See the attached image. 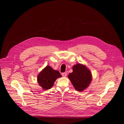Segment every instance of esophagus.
<instances>
[{"instance_id":"34e87169","label":"esophagus","mask_w":124,"mask_h":124,"mask_svg":"<svg viewBox=\"0 0 124 124\" xmlns=\"http://www.w3.org/2000/svg\"><path fill=\"white\" fill-rule=\"evenodd\" d=\"M62 75L63 77H66V76H67V73H66V72L62 73Z\"/></svg>"}]
</instances>
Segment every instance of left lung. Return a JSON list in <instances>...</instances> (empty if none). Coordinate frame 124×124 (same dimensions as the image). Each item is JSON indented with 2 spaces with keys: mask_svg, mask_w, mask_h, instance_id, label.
Returning <instances> with one entry per match:
<instances>
[{
  "mask_svg": "<svg viewBox=\"0 0 124 124\" xmlns=\"http://www.w3.org/2000/svg\"><path fill=\"white\" fill-rule=\"evenodd\" d=\"M73 72L68 74V77L75 90L82 92L87 88L93 79L90 70L83 64L78 63L73 66Z\"/></svg>",
  "mask_w": 124,
  "mask_h": 124,
  "instance_id": "left-lung-1",
  "label": "left lung"
}]
</instances>
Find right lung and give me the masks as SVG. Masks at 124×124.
Returning a JSON list of instances; mask_svg holds the SVG:
<instances>
[{
	"mask_svg": "<svg viewBox=\"0 0 124 124\" xmlns=\"http://www.w3.org/2000/svg\"><path fill=\"white\" fill-rule=\"evenodd\" d=\"M61 77L62 76L58 71L47 65L38 75L37 81L43 89L48 90L53 86L56 80Z\"/></svg>",
	"mask_w": 124,
	"mask_h": 124,
	"instance_id": "obj_1",
	"label": "right lung"
}]
</instances>
